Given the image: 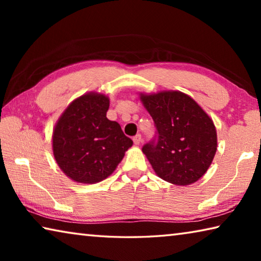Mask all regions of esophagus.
<instances>
[{"instance_id": "34e87169", "label": "esophagus", "mask_w": 261, "mask_h": 261, "mask_svg": "<svg viewBox=\"0 0 261 261\" xmlns=\"http://www.w3.org/2000/svg\"><path fill=\"white\" fill-rule=\"evenodd\" d=\"M132 140H134L135 145H139L141 143V136L140 135H136Z\"/></svg>"}]
</instances>
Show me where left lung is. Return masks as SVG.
Returning a JSON list of instances; mask_svg holds the SVG:
<instances>
[{
	"instance_id": "1",
	"label": "left lung",
	"mask_w": 261,
	"mask_h": 261,
	"mask_svg": "<svg viewBox=\"0 0 261 261\" xmlns=\"http://www.w3.org/2000/svg\"><path fill=\"white\" fill-rule=\"evenodd\" d=\"M139 98L156 126V139L143 147L153 170L180 187L197 182L208 170L218 148L212 118L179 91L140 93Z\"/></svg>"
}]
</instances>
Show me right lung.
I'll return each instance as SVG.
<instances>
[{
	"label": "right lung",
	"mask_w": 261,
	"mask_h": 261,
	"mask_svg": "<svg viewBox=\"0 0 261 261\" xmlns=\"http://www.w3.org/2000/svg\"><path fill=\"white\" fill-rule=\"evenodd\" d=\"M109 98L88 92L74 99L53 130V154L70 179L94 184L112 175L132 146L117 122L109 121Z\"/></svg>",
	"instance_id": "add662e5"
}]
</instances>
